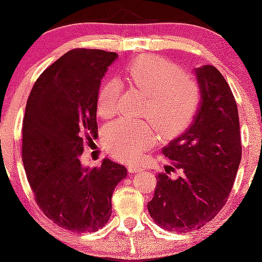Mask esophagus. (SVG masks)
<instances>
[{
	"label": "esophagus",
	"instance_id": "obj_1",
	"mask_svg": "<svg viewBox=\"0 0 262 262\" xmlns=\"http://www.w3.org/2000/svg\"><path fill=\"white\" fill-rule=\"evenodd\" d=\"M128 170L130 172H138V171H141V170H142V166H141V165L132 164V165H129V166H128Z\"/></svg>",
	"mask_w": 262,
	"mask_h": 262
}]
</instances>
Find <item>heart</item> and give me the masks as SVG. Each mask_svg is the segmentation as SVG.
Instances as JSON below:
<instances>
[{"instance_id":"b5f03b06","label":"heart","mask_w":262,"mask_h":262,"mask_svg":"<svg viewBox=\"0 0 262 262\" xmlns=\"http://www.w3.org/2000/svg\"><path fill=\"white\" fill-rule=\"evenodd\" d=\"M124 80L147 93L143 114L151 119L118 120L106 128L103 141L113 156L123 161L141 159L156 141V128L166 138L189 126L199 110L201 92L194 75L177 63L154 55L139 56L126 67ZM123 85L118 79L106 80L97 96V113L108 118L118 108Z\"/></svg>"}]
</instances>
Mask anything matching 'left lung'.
<instances>
[{
  "instance_id": "obj_1",
  "label": "left lung",
  "mask_w": 262,
  "mask_h": 262,
  "mask_svg": "<svg viewBox=\"0 0 262 262\" xmlns=\"http://www.w3.org/2000/svg\"><path fill=\"white\" fill-rule=\"evenodd\" d=\"M201 103L192 125L164 147L172 166L157 175L148 212L159 227L185 233L200 229L223 209L242 157L237 102L222 73L211 65L195 69ZM183 175L170 180L169 170Z\"/></svg>"
}]
</instances>
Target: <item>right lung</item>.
I'll list each match as a JSON object with an SVG mask.
<instances>
[{
  "instance_id": "add662e5",
  "label": "right lung",
  "mask_w": 262,
  "mask_h": 262,
  "mask_svg": "<svg viewBox=\"0 0 262 262\" xmlns=\"http://www.w3.org/2000/svg\"><path fill=\"white\" fill-rule=\"evenodd\" d=\"M115 52L69 51L39 75L23 119L21 157L38 207L58 227L91 233L111 216V197L125 166L103 159L100 167L80 164L84 143L98 136L97 96Z\"/></svg>"
}]
</instances>
